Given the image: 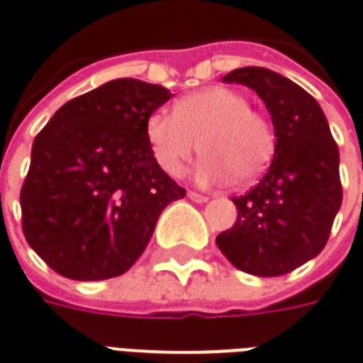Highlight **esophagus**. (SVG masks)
<instances>
[{
    "label": "esophagus",
    "instance_id": "1",
    "mask_svg": "<svg viewBox=\"0 0 363 363\" xmlns=\"http://www.w3.org/2000/svg\"><path fill=\"white\" fill-rule=\"evenodd\" d=\"M187 197L195 203H205L209 201V195L205 194H197V191H187Z\"/></svg>",
    "mask_w": 363,
    "mask_h": 363
}]
</instances>
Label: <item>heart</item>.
Returning a JSON list of instances; mask_svg holds the SVG:
<instances>
[{"label":"heart","mask_w":363,"mask_h":363,"mask_svg":"<svg viewBox=\"0 0 363 363\" xmlns=\"http://www.w3.org/2000/svg\"><path fill=\"white\" fill-rule=\"evenodd\" d=\"M146 138L154 162L164 174L182 176L201 148L203 182L235 179L240 186L256 182L268 169L276 150L268 119L250 109L242 94L223 86L182 97L174 113L150 115Z\"/></svg>","instance_id":"obj_1"}]
</instances>
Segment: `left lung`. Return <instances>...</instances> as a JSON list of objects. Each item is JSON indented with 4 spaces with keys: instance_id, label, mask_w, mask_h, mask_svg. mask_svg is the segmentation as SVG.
Wrapping results in <instances>:
<instances>
[{
    "instance_id": "1",
    "label": "left lung",
    "mask_w": 363,
    "mask_h": 363,
    "mask_svg": "<svg viewBox=\"0 0 363 363\" xmlns=\"http://www.w3.org/2000/svg\"><path fill=\"white\" fill-rule=\"evenodd\" d=\"M223 82L262 97L277 140L266 176L233 199L238 217L217 246L246 274L284 276L318 256L330 236L342 203L338 146L317 99L281 74L248 66Z\"/></svg>"
}]
</instances>
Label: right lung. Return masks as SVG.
I'll list each match as a JSON object with an SVG mask.
<instances>
[{"instance_id": "add662e5", "label": "right lung", "mask_w": 363, "mask_h": 363, "mask_svg": "<svg viewBox=\"0 0 363 363\" xmlns=\"http://www.w3.org/2000/svg\"><path fill=\"white\" fill-rule=\"evenodd\" d=\"M169 97L162 86L113 79L64 104L37 135L21 187L23 235L56 274H125L162 211L186 197L146 138V121Z\"/></svg>"}]
</instances>
